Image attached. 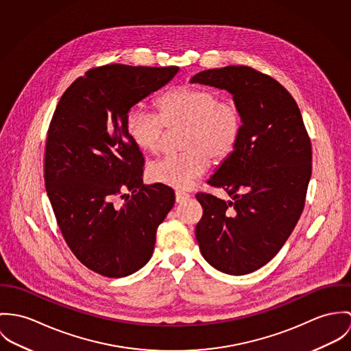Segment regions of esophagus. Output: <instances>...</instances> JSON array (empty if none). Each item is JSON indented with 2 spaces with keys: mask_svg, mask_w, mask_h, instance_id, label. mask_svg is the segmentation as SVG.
I'll list each match as a JSON object with an SVG mask.
<instances>
[{
  "mask_svg": "<svg viewBox=\"0 0 351 351\" xmlns=\"http://www.w3.org/2000/svg\"><path fill=\"white\" fill-rule=\"evenodd\" d=\"M175 197H176V202L178 203H182V202H184V200H187L189 197H190V195L187 194V193H184V191H176L175 193Z\"/></svg>",
  "mask_w": 351,
  "mask_h": 351,
  "instance_id": "1",
  "label": "esophagus"
}]
</instances>
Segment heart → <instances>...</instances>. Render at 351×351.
<instances>
[{"instance_id":"heart-1","label":"heart","mask_w":351,"mask_h":351,"mask_svg":"<svg viewBox=\"0 0 351 351\" xmlns=\"http://www.w3.org/2000/svg\"><path fill=\"white\" fill-rule=\"evenodd\" d=\"M184 128L180 154L161 157L149 167L154 182L187 189L206 172L210 158L219 161L233 152L242 130V114L232 101L207 87L182 86L158 99V113L136 105L126 114L130 140L143 151L157 154L168 129Z\"/></svg>"}]
</instances>
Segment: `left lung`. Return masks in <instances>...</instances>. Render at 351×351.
<instances>
[{
	"label": "left lung",
	"mask_w": 351,
	"mask_h": 351,
	"mask_svg": "<svg viewBox=\"0 0 351 351\" xmlns=\"http://www.w3.org/2000/svg\"><path fill=\"white\" fill-rule=\"evenodd\" d=\"M191 82L228 90L242 114L233 152L208 180L232 200L195 195L203 208L196 241L215 269L254 272L278 253L303 213L311 140L293 97L261 71L228 66L202 71Z\"/></svg>",
	"instance_id": "8db88e82"
}]
</instances>
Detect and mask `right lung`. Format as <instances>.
Segmentation results:
<instances>
[{"instance_id": "1", "label": "right lung", "mask_w": 351, "mask_h": 351, "mask_svg": "<svg viewBox=\"0 0 351 351\" xmlns=\"http://www.w3.org/2000/svg\"><path fill=\"white\" fill-rule=\"evenodd\" d=\"M178 71L176 66L95 67L64 91L55 109L45 143V190L66 243L93 272L125 277L152 257L175 193L143 183L144 157L129 137L126 114Z\"/></svg>"}]
</instances>
